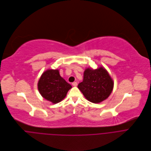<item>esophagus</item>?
Segmentation results:
<instances>
[{"mask_svg":"<svg viewBox=\"0 0 151 151\" xmlns=\"http://www.w3.org/2000/svg\"><path fill=\"white\" fill-rule=\"evenodd\" d=\"M72 85L74 86H76L78 85V83L76 82H74L72 83Z\"/></svg>","mask_w":151,"mask_h":151,"instance_id":"obj_1","label":"esophagus"}]
</instances>
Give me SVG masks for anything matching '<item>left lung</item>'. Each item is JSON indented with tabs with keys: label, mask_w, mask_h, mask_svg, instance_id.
Listing matches in <instances>:
<instances>
[{
	"label": "left lung",
	"mask_w": 151,
	"mask_h": 151,
	"mask_svg": "<svg viewBox=\"0 0 151 151\" xmlns=\"http://www.w3.org/2000/svg\"><path fill=\"white\" fill-rule=\"evenodd\" d=\"M114 82L108 72L103 67L96 69L87 68L83 73V81L78 88L91 103H99L111 94Z\"/></svg>",
	"instance_id": "obj_1"
}]
</instances>
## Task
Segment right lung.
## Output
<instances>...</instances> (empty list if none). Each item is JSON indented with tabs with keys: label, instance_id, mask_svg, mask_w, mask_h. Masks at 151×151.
Here are the masks:
<instances>
[{
	"label": "right lung",
	"instance_id": "add662e5",
	"mask_svg": "<svg viewBox=\"0 0 151 151\" xmlns=\"http://www.w3.org/2000/svg\"><path fill=\"white\" fill-rule=\"evenodd\" d=\"M72 86L59 74L58 70L49 69L40 78L38 89L41 96L54 104L63 99Z\"/></svg>",
	"mask_w": 151,
	"mask_h": 151
}]
</instances>
